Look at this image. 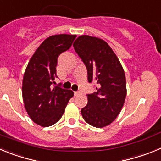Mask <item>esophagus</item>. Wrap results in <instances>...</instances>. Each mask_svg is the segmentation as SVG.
I'll return each mask as SVG.
<instances>
[{
	"instance_id": "obj_1",
	"label": "esophagus",
	"mask_w": 161,
	"mask_h": 161,
	"mask_svg": "<svg viewBox=\"0 0 161 161\" xmlns=\"http://www.w3.org/2000/svg\"><path fill=\"white\" fill-rule=\"evenodd\" d=\"M79 94H80V91H76V92H74V95H75V96H77V95H79Z\"/></svg>"
}]
</instances>
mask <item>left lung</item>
<instances>
[{
	"label": "left lung",
	"mask_w": 161,
	"mask_h": 161,
	"mask_svg": "<svg viewBox=\"0 0 161 161\" xmlns=\"http://www.w3.org/2000/svg\"><path fill=\"white\" fill-rule=\"evenodd\" d=\"M73 47L87 68L88 81L97 83V91L87 94L82 108L84 120L95 127H104L114 120L126 95V76L113 50L106 42L89 35L78 37Z\"/></svg>",
	"instance_id": "obj_1"
}]
</instances>
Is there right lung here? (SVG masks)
<instances>
[{
	"label": "right lung",
	"mask_w": 161,
	"mask_h": 161,
	"mask_svg": "<svg viewBox=\"0 0 161 161\" xmlns=\"http://www.w3.org/2000/svg\"><path fill=\"white\" fill-rule=\"evenodd\" d=\"M76 35L50 36L35 51L28 63L22 81L24 106L33 122L43 127L57 123L74 95L59 86L52 88L59 55L68 50Z\"/></svg>",
	"instance_id": "obj_1"
}]
</instances>
